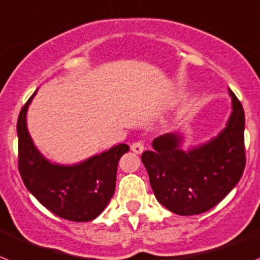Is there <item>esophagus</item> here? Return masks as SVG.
<instances>
[{
	"label": "esophagus",
	"mask_w": 260,
	"mask_h": 260,
	"mask_svg": "<svg viewBox=\"0 0 260 260\" xmlns=\"http://www.w3.org/2000/svg\"><path fill=\"white\" fill-rule=\"evenodd\" d=\"M131 150L136 154H141L144 152V144L141 141H136L131 145Z\"/></svg>",
	"instance_id": "esophagus-1"
}]
</instances>
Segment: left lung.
<instances>
[{
    "mask_svg": "<svg viewBox=\"0 0 260 260\" xmlns=\"http://www.w3.org/2000/svg\"><path fill=\"white\" fill-rule=\"evenodd\" d=\"M232 114L217 136L184 152L183 136L166 133L153 140L141 161L155 198L180 216L209 211L237 186L246 165L245 112L234 92Z\"/></svg>",
    "mask_w": 260,
    "mask_h": 260,
    "instance_id": "obj_1",
    "label": "left lung"
}]
</instances>
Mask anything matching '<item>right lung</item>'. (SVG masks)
<instances>
[{
	"label": "right lung",
	"mask_w": 260,
	"mask_h": 260,
	"mask_svg": "<svg viewBox=\"0 0 260 260\" xmlns=\"http://www.w3.org/2000/svg\"><path fill=\"white\" fill-rule=\"evenodd\" d=\"M36 91L18 116V169L26 188L58 217L76 222L91 221L107 207L116 186L117 164L129 150L119 144L77 165L52 164L34 145L26 115Z\"/></svg>",
	"instance_id": "obj_1"
}]
</instances>
